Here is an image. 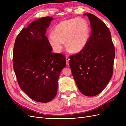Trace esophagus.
<instances>
[{
    "instance_id": "1",
    "label": "esophagus",
    "mask_w": 126,
    "mask_h": 126,
    "mask_svg": "<svg viewBox=\"0 0 126 126\" xmlns=\"http://www.w3.org/2000/svg\"><path fill=\"white\" fill-rule=\"evenodd\" d=\"M70 59L68 58V57H66V63H67V65L68 66L69 65V61Z\"/></svg>"
}]
</instances>
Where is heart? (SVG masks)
Instances as JSON below:
<instances>
[{"instance_id": "b5f03b06", "label": "heart", "mask_w": 126, "mask_h": 126, "mask_svg": "<svg viewBox=\"0 0 126 126\" xmlns=\"http://www.w3.org/2000/svg\"><path fill=\"white\" fill-rule=\"evenodd\" d=\"M90 28L87 22L82 18H73L61 21L54 29V33L48 36L52 48L60 52L66 40L67 48L75 52L81 51L85 47L89 38Z\"/></svg>"}]
</instances>
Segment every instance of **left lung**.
I'll list each match as a JSON object with an SVG mask.
<instances>
[{
    "label": "left lung",
    "instance_id": "obj_1",
    "mask_svg": "<svg viewBox=\"0 0 126 126\" xmlns=\"http://www.w3.org/2000/svg\"><path fill=\"white\" fill-rule=\"evenodd\" d=\"M84 15L90 21L91 34L85 47L69 56V64L79 91L92 97L100 94L111 78L115 50L108 27L92 14Z\"/></svg>",
    "mask_w": 126,
    "mask_h": 126
}]
</instances>
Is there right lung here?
<instances>
[{
  "label": "right lung",
  "mask_w": 126,
  "mask_h": 126,
  "mask_svg": "<svg viewBox=\"0 0 126 126\" xmlns=\"http://www.w3.org/2000/svg\"><path fill=\"white\" fill-rule=\"evenodd\" d=\"M52 19L42 17L22 28L13 51L14 70L19 86L32 99L44 103L56 96L60 73L66 66L65 56L51 52L45 35Z\"/></svg>",
  "instance_id": "add662e5"
}]
</instances>
